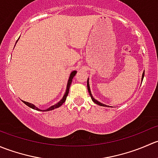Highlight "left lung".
<instances>
[{
	"instance_id": "obj_1",
	"label": "left lung",
	"mask_w": 158,
	"mask_h": 158,
	"mask_svg": "<svg viewBox=\"0 0 158 158\" xmlns=\"http://www.w3.org/2000/svg\"><path fill=\"white\" fill-rule=\"evenodd\" d=\"M144 73H143V74H142V78H141V79H142V80H143V79H144ZM87 88H88L89 93V95H90V96H91V98H92V101L94 102L95 103V104L98 105V106H105V107H108V106H106V105H104V104H102V103L99 102H98V101H97L96 99H95V98H93V96H92V93H91L90 87H89V79H88V80H87Z\"/></svg>"
}]
</instances>
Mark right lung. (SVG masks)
Segmentation results:
<instances>
[{
    "instance_id": "right-lung-1",
    "label": "right lung",
    "mask_w": 158,
    "mask_h": 158,
    "mask_svg": "<svg viewBox=\"0 0 158 158\" xmlns=\"http://www.w3.org/2000/svg\"><path fill=\"white\" fill-rule=\"evenodd\" d=\"M17 42H16V44H17ZM76 70H75V71H73V72H72L71 74H70V76H69V80H68L67 86H66V92H65L64 95H63V98H62V99L60 100V101L58 103H56V104H55V105H54V106H51V107L48 108V109H45V110H41V109H38L37 107H36V106H35L34 105H33V104H31V103H29V102H25V101H22V102H23L24 103L25 105H27V106L28 107L31 108V109H33L37 110V111H51V110H53L54 109H56V108H59V107H60V106H61L62 105H63V103L65 102V101H66V97H67L68 94H69V87H70V85H71L72 81H73V77H74V76H76Z\"/></svg>"
}]
</instances>
